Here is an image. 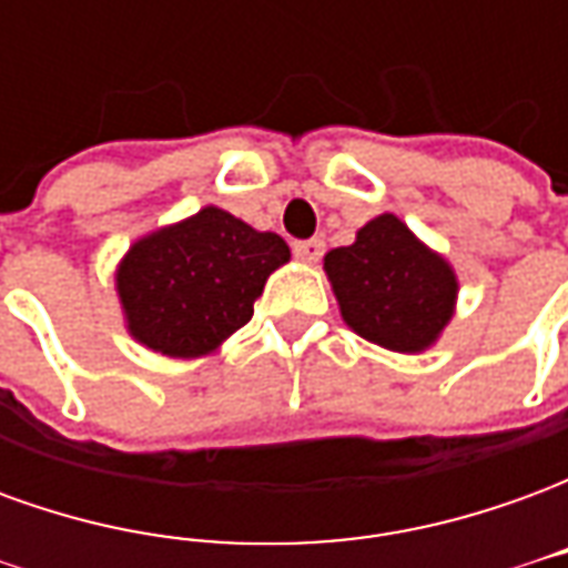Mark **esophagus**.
Wrapping results in <instances>:
<instances>
[{"mask_svg":"<svg viewBox=\"0 0 568 568\" xmlns=\"http://www.w3.org/2000/svg\"><path fill=\"white\" fill-rule=\"evenodd\" d=\"M292 252H295L301 261L316 264V261L322 258V252H325V240H320V236H313V240H297L295 246H292Z\"/></svg>","mask_w":568,"mask_h":568,"instance_id":"obj_1","label":"esophagus"}]
</instances>
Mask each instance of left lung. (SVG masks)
I'll use <instances>...</instances> for the list:
<instances>
[{
    "mask_svg": "<svg viewBox=\"0 0 568 568\" xmlns=\"http://www.w3.org/2000/svg\"><path fill=\"white\" fill-rule=\"evenodd\" d=\"M325 271L346 325L371 344L419 353L450 322L456 276L395 215H377L353 246L332 248Z\"/></svg>",
    "mask_w": 568,
    "mask_h": 568,
    "instance_id": "8db88e82",
    "label": "left lung"
}]
</instances>
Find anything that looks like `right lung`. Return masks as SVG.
<instances>
[{
	"label": "right lung",
	"mask_w": 568,
	"mask_h": 568,
	"mask_svg": "<svg viewBox=\"0 0 568 568\" xmlns=\"http://www.w3.org/2000/svg\"><path fill=\"white\" fill-rule=\"evenodd\" d=\"M285 261L283 236L206 206L140 240L121 261L130 334L163 356H206L252 320L267 276Z\"/></svg>",
	"instance_id": "1"
}]
</instances>
